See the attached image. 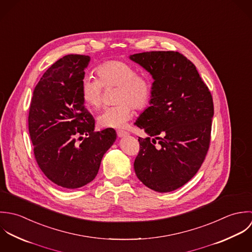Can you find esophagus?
<instances>
[{"instance_id":"obj_1","label":"esophagus","mask_w":252,"mask_h":252,"mask_svg":"<svg viewBox=\"0 0 252 252\" xmlns=\"http://www.w3.org/2000/svg\"><path fill=\"white\" fill-rule=\"evenodd\" d=\"M117 135H118L119 137H124V136L128 135V132H127V131H125V130H118V131H117Z\"/></svg>"}]
</instances>
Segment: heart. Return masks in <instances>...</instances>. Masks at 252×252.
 <instances>
[{
	"instance_id": "heart-1",
	"label": "heart",
	"mask_w": 252,
	"mask_h": 252,
	"mask_svg": "<svg viewBox=\"0 0 252 252\" xmlns=\"http://www.w3.org/2000/svg\"><path fill=\"white\" fill-rule=\"evenodd\" d=\"M98 80L86 76L81 81L82 99L91 108L97 109L102 103L104 88L117 87L115 106L105 108L97 117V123L102 127L122 128L131 119L133 108H146L152 99L153 86L151 80L136 69L121 60H108L95 69Z\"/></svg>"
}]
</instances>
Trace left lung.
I'll return each mask as SVG.
<instances>
[{
	"label": "left lung",
	"instance_id": "left-lung-1",
	"mask_svg": "<svg viewBox=\"0 0 252 252\" xmlns=\"http://www.w3.org/2000/svg\"><path fill=\"white\" fill-rule=\"evenodd\" d=\"M129 58L154 79L151 106L134 123L149 135L138 137L134 170L148 188L171 192L192 179L205 158L212 96L196 66L177 51H147Z\"/></svg>",
	"mask_w": 252,
	"mask_h": 252
}]
</instances>
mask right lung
I'll use <instances>...</instances> for the list:
<instances>
[{
    "label": "right lung",
    "instance_id": "add662e5",
    "mask_svg": "<svg viewBox=\"0 0 252 252\" xmlns=\"http://www.w3.org/2000/svg\"><path fill=\"white\" fill-rule=\"evenodd\" d=\"M90 60L88 55L68 54L52 64L37 84L29 109L37 163L51 182L67 189L95 178L104 154L117 138L114 128L94 131V119L82 99L81 81Z\"/></svg>",
    "mask_w": 252,
    "mask_h": 252
}]
</instances>
